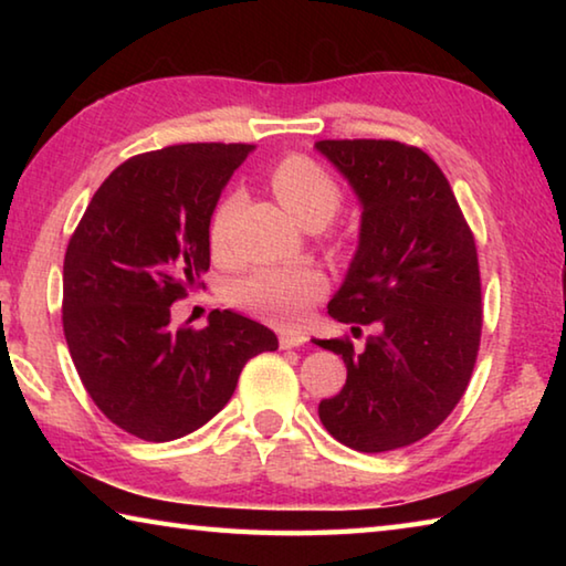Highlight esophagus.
Listing matches in <instances>:
<instances>
[{"label":"esophagus","instance_id":"34e87169","mask_svg":"<svg viewBox=\"0 0 566 566\" xmlns=\"http://www.w3.org/2000/svg\"><path fill=\"white\" fill-rule=\"evenodd\" d=\"M306 342V337L302 332H282L280 334V347L282 349H294V347H302Z\"/></svg>","mask_w":566,"mask_h":566}]
</instances>
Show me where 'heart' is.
Here are the masks:
<instances>
[{
  "label": "heart",
  "instance_id": "b5f03b06",
  "mask_svg": "<svg viewBox=\"0 0 566 566\" xmlns=\"http://www.w3.org/2000/svg\"><path fill=\"white\" fill-rule=\"evenodd\" d=\"M270 185L280 205L296 222L327 224L342 205V189L327 169L306 157H290L272 169ZM242 197L227 195L209 219V244L227 254ZM324 276L310 266H264L229 284V302L280 327L302 322L306 310L324 294Z\"/></svg>",
  "mask_w": 566,
  "mask_h": 566
}]
</instances>
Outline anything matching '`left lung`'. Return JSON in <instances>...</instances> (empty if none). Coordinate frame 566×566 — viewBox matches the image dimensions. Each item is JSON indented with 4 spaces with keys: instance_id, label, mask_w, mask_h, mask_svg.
Segmentation results:
<instances>
[{
    "instance_id": "obj_1",
    "label": "left lung",
    "mask_w": 566,
    "mask_h": 566,
    "mask_svg": "<svg viewBox=\"0 0 566 566\" xmlns=\"http://www.w3.org/2000/svg\"><path fill=\"white\" fill-rule=\"evenodd\" d=\"M314 149L361 209L329 317L352 332L379 324L359 354L349 339H314L347 364V385L319 401V419L357 452H391L434 432L472 377L482 334L474 237L421 149L389 139H324Z\"/></svg>"
}]
</instances>
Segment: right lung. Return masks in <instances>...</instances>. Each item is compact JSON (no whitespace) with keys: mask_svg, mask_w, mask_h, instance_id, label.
I'll list each match as a JSON object with an SVG mask.
<instances>
[{"mask_svg":"<svg viewBox=\"0 0 566 566\" xmlns=\"http://www.w3.org/2000/svg\"><path fill=\"white\" fill-rule=\"evenodd\" d=\"M252 145H175L124 161L94 191L64 254L62 322L84 389L147 442L205 427L239 371L280 347L232 310L171 327V302L209 270V219Z\"/></svg>","mask_w":566,"mask_h":566,"instance_id":"add662e5","label":"right lung"}]
</instances>
